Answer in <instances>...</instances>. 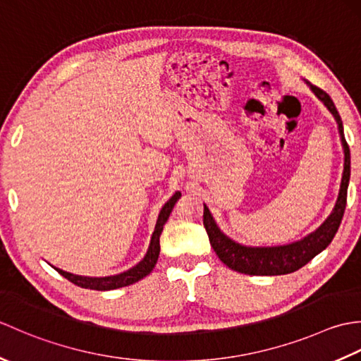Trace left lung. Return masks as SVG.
<instances>
[{
	"mask_svg": "<svg viewBox=\"0 0 361 361\" xmlns=\"http://www.w3.org/2000/svg\"><path fill=\"white\" fill-rule=\"evenodd\" d=\"M312 91L315 93L324 105L331 111L336 122H338V130L344 149V171L340 186L338 200H336L335 208L327 220L321 225L315 233L304 237L302 240H298L295 243L283 245V247H271V248H252V247H243V245L235 243L229 239L224 233L220 231L219 226L214 221L209 209L204 206L203 212V225L206 228V233L209 235V242L212 245L214 251L219 256V259L224 262L228 268L234 271H239L243 274H256V276H274V274H288L293 273L299 268L304 267L307 262L315 257L318 252L323 251L329 243L332 242L338 226L341 224L344 209H346V200H348V186H349V176H350V153L349 145L346 142L343 132V122L340 118V113L336 110L334 101L324 90H321L317 85H310Z\"/></svg>",
	"mask_w": 361,
	"mask_h": 361,
	"instance_id": "left-lung-1",
	"label": "left lung"
}]
</instances>
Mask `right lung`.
<instances>
[{
    "mask_svg": "<svg viewBox=\"0 0 361 361\" xmlns=\"http://www.w3.org/2000/svg\"><path fill=\"white\" fill-rule=\"evenodd\" d=\"M181 197L180 192H176L171 200H169L164 206L163 209H161L159 216H158V221H157V226H155V231H153L152 235V240H150V247L147 255L141 260L140 264L135 265L133 268H130L128 271H124L121 274L116 276H105V278H87V276H78V274H71V273H66L63 270H60V268H56V270L66 278L70 282L75 283V286H79L82 288H90V290H114V288H121V287H126L130 286V283H135L137 281H141L142 278H145L152 270L153 267L157 265V260L159 256V235L161 231H163V226L167 221L169 216H171V212L173 209V206L176 203V200Z\"/></svg>",
    "mask_w": 361,
    "mask_h": 361,
    "instance_id": "obj_1",
    "label": "right lung"
}]
</instances>
